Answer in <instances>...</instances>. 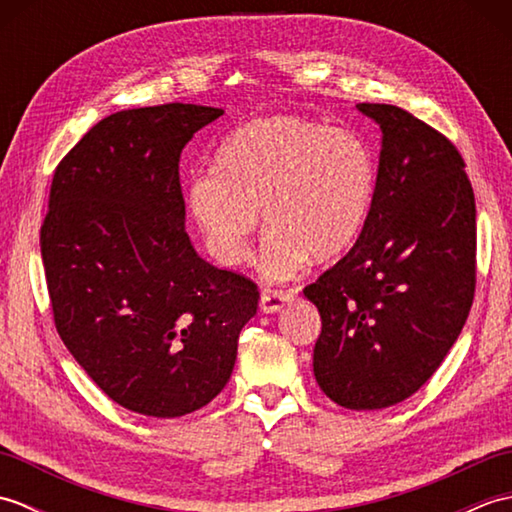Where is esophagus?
I'll return each instance as SVG.
<instances>
[{
    "instance_id": "1",
    "label": "esophagus",
    "mask_w": 512,
    "mask_h": 512,
    "mask_svg": "<svg viewBox=\"0 0 512 512\" xmlns=\"http://www.w3.org/2000/svg\"><path fill=\"white\" fill-rule=\"evenodd\" d=\"M299 295V288L292 290H266L262 292V299H259V308H262L264 314H275L279 310H284L290 301H295Z\"/></svg>"
}]
</instances>
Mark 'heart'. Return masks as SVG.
I'll return each mask as SVG.
<instances>
[{"instance_id": "1", "label": "heart", "mask_w": 512, "mask_h": 512, "mask_svg": "<svg viewBox=\"0 0 512 512\" xmlns=\"http://www.w3.org/2000/svg\"><path fill=\"white\" fill-rule=\"evenodd\" d=\"M376 187L374 158L350 132L299 116L255 118L228 134L187 187V206L211 255L242 266L262 209L259 270L288 281L303 266L330 262L361 235Z\"/></svg>"}]
</instances>
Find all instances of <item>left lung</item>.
<instances>
[{"label":"left lung","instance_id":"1","mask_svg":"<svg viewBox=\"0 0 512 512\" xmlns=\"http://www.w3.org/2000/svg\"><path fill=\"white\" fill-rule=\"evenodd\" d=\"M372 206L356 244L303 295L321 314L314 378L345 409H385L427 383L469 317L475 198L447 138L385 103Z\"/></svg>","mask_w":512,"mask_h":512}]
</instances>
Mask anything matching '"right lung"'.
<instances>
[{"mask_svg": "<svg viewBox=\"0 0 512 512\" xmlns=\"http://www.w3.org/2000/svg\"><path fill=\"white\" fill-rule=\"evenodd\" d=\"M222 114L193 103L116 112L52 178L41 257L57 332L107 396L151 418L209 405L257 312L253 281L204 262L184 231L180 154Z\"/></svg>", "mask_w": 512, "mask_h": 512, "instance_id": "right-lung-1", "label": "right lung"}]
</instances>
